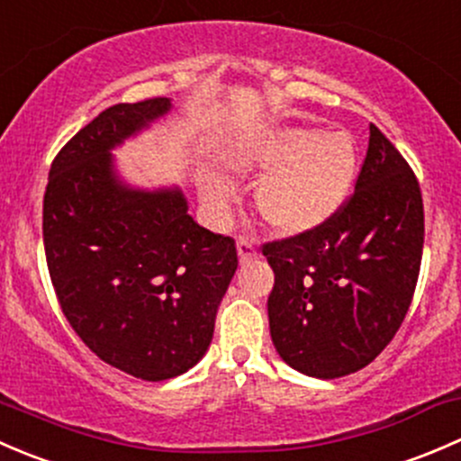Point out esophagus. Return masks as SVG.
Masks as SVG:
<instances>
[{
  "label": "esophagus",
  "mask_w": 461,
  "mask_h": 461,
  "mask_svg": "<svg viewBox=\"0 0 461 461\" xmlns=\"http://www.w3.org/2000/svg\"><path fill=\"white\" fill-rule=\"evenodd\" d=\"M237 255H240L241 264L258 258V246H255V241L249 235H240V240H237Z\"/></svg>",
  "instance_id": "1"
}]
</instances>
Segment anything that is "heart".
<instances>
[{
	"instance_id": "heart-1",
	"label": "heart",
	"mask_w": 461,
	"mask_h": 461,
	"mask_svg": "<svg viewBox=\"0 0 461 461\" xmlns=\"http://www.w3.org/2000/svg\"><path fill=\"white\" fill-rule=\"evenodd\" d=\"M249 168L270 170L258 186V208L273 229L300 235L324 226L350 195L355 179L353 141L341 132L286 128L255 141L241 155ZM203 199L224 208L229 184L203 177Z\"/></svg>"
}]
</instances>
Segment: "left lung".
Masks as SVG:
<instances>
[{
  "mask_svg": "<svg viewBox=\"0 0 461 461\" xmlns=\"http://www.w3.org/2000/svg\"><path fill=\"white\" fill-rule=\"evenodd\" d=\"M424 249L420 182L371 124L355 191L315 230L262 246L275 273L270 337L279 357L311 377L368 366L400 330Z\"/></svg>",
  "mask_w": 461,
  "mask_h": 461,
  "instance_id": "8db88e82",
  "label": "left lung"
}]
</instances>
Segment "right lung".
<instances>
[{
    "label": "right lung",
    "mask_w": 461,
    "mask_h": 461,
    "mask_svg": "<svg viewBox=\"0 0 461 461\" xmlns=\"http://www.w3.org/2000/svg\"><path fill=\"white\" fill-rule=\"evenodd\" d=\"M170 99L115 104L50 164L44 250L57 302L84 344L146 382L177 377L211 346L237 270L235 240L188 215L175 191H132L111 149L168 113Z\"/></svg>",
    "instance_id": "obj_1"
}]
</instances>
